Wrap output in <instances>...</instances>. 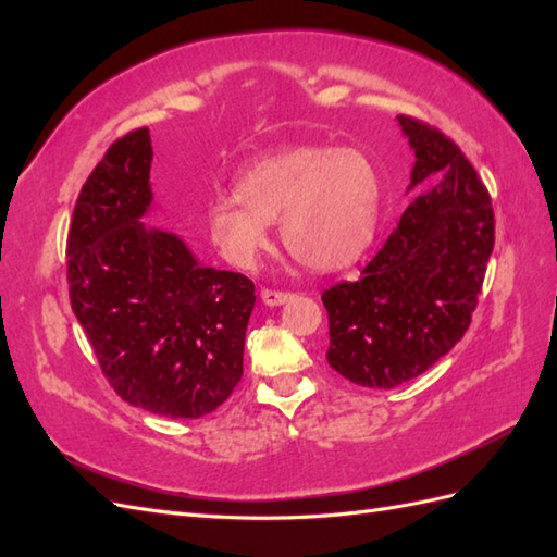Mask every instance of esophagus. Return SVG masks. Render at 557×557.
Segmentation results:
<instances>
[{
    "label": "esophagus",
    "instance_id": "esophagus-1",
    "mask_svg": "<svg viewBox=\"0 0 557 557\" xmlns=\"http://www.w3.org/2000/svg\"><path fill=\"white\" fill-rule=\"evenodd\" d=\"M260 297H262V305H267V307H281V305H285V301H288L293 295H290V293H278V290H262Z\"/></svg>",
    "mask_w": 557,
    "mask_h": 557
}]
</instances>
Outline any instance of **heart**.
Listing matches in <instances>:
<instances>
[{
    "instance_id": "b5f03b06",
    "label": "heart",
    "mask_w": 557,
    "mask_h": 557,
    "mask_svg": "<svg viewBox=\"0 0 557 557\" xmlns=\"http://www.w3.org/2000/svg\"><path fill=\"white\" fill-rule=\"evenodd\" d=\"M234 195L207 207L209 239L239 269H252L269 248V223L281 221L290 256L315 272L356 262L374 239L381 178L358 148L293 146L252 162Z\"/></svg>"
}]
</instances>
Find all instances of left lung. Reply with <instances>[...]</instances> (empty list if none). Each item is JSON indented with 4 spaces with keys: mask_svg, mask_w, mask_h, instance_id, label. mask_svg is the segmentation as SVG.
<instances>
[{
    "mask_svg": "<svg viewBox=\"0 0 557 557\" xmlns=\"http://www.w3.org/2000/svg\"><path fill=\"white\" fill-rule=\"evenodd\" d=\"M420 190L358 281L323 293L327 362L344 379L391 391L440 362L462 339L495 246L493 205L474 166L442 132L407 115Z\"/></svg>",
    "mask_w": 557,
    "mask_h": 557,
    "instance_id": "obj_1",
    "label": "left lung"
}]
</instances>
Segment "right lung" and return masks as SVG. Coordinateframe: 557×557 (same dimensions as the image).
<instances>
[{"label": "right lung", "mask_w": 557, "mask_h": 557, "mask_svg": "<svg viewBox=\"0 0 557 557\" xmlns=\"http://www.w3.org/2000/svg\"><path fill=\"white\" fill-rule=\"evenodd\" d=\"M148 129L117 139L78 195L66 281L74 315L113 391L166 418H201L244 374L256 285L207 267L158 211Z\"/></svg>", "instance_id": "right-lung-1"}]
</instances>
